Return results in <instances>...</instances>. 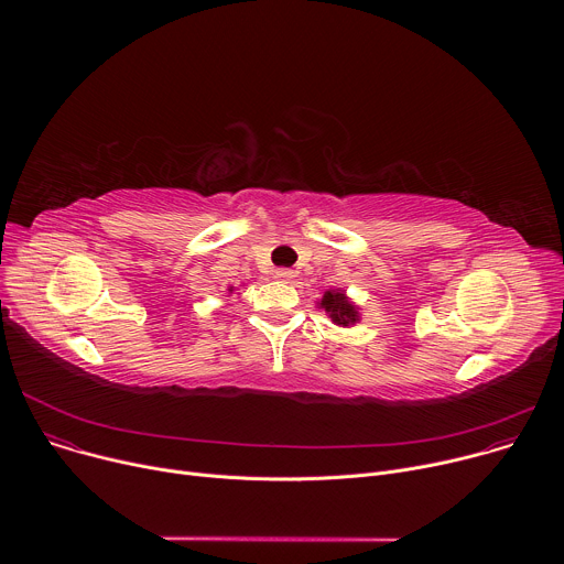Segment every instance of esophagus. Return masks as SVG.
Segmentation results:
<instances>
[{
	"mask_svg": "<svg viewBox=\"0 0 564 564\" xmlns=\"http://www.w3.org/2000/svg\"><path fill=\"white\" fill-rule=\"evenodd\" d=\"M294 276V272L292 270H274V279H279V281H290Z\"/></svg>",
	"mask_w": 564,
	"mask_h": 564,
	"instance_id": "obj_1",
	"label": "esophagus"
}]
</instances>
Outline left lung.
Wrapping results in <instances>:
<instances>
[{
    "label": "left lung",
    "instance_id": "obj_1",
    "mask_svg": "<svg viewBox=\"0 0 564 564\" xmlns=\"http://www.w3.org/2000/svg\"><path fill=\"white\" fill-rule=\"evenodd\" d=\"M318 307H324L337 326H355L359 321V307L352 305L344 290H328Z\"/></svg>",
    "mask_w": 564,
    "mask_h": 564
}]
</instances>
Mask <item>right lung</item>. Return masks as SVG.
Returning <instances> with one entry per match:
<instances>
[{"instance_id":"obj_1","label":"right lung","mask_w":564,"mask_h":564,"mask_svg":"<svg viewBox=\"0 0 564 564\" xmlns=\"http://www.w3.org/2000/svg\"><path fill=\"white\" fill-rule=\"evenodd\" d=\"M229 292H231V290H229Z\"/></svg>"}]
</instances>
